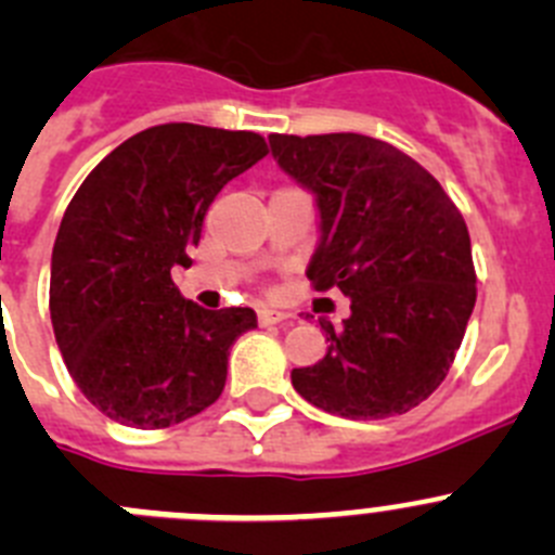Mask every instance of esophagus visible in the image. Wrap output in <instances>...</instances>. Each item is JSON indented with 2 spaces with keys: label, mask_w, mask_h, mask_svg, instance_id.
I'll use <instances>...</instances> for the list:
<instances>
[{
  "label": "esophagus",
  "mask_w": 555,
  "mask_h": 555,
  "mask_svg": "<svg viewBox=\"0 0 555 555\" xmlns=\"http://www.w3.org/2000/svg\"><path fill=\"white\" fill-rule=\"evenodd\" d=\"M257 320H260V325H276V323H287L289 314L279 312V309H260V312H257Z\"/></svg>",
  "instance_id": "1"
}]
</instances>
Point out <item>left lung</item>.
<instances>
[{
  "label": "left lung",
  "mask_w": 555,
  "mask_h": 555,
  "mask_svg": "<svg viewBox=\"0 0 555 555\" xmlns=\"http://www.w3.org/2000/svg\"><path fill=\"white\" fill-rule=\"evenodd\" d=\"M279 167L318 196L320 243L309 282L350 298L323 320L328 353L293 370L295 391L325 413L400 416L441 386L476 304L463 214L395 144L361 133H271Z\"/></svg>",
  "instance_id": "left-lung-1"
}]
</instances>
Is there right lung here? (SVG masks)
<instances>
[{
  "label": "right lung",
  "mask_w": 555,
  "mask_h": 555,
  "mask_svg": "<svg viewBox=\"0 0 555 555\" xmlns=\"http://www.w3.org/2000/svg\"><path fill=\"white\" fill-rule=\"evenodd\" d=\"M262 155L260 133L153 126L114 147L67 205L51 325L81 395L114 422L172 427L224 391L227 356L257 314L185 301L172 268L191 266L210 202Z\"/></svg>",
  "instance_id": "obj_1"
}]
</instances>
